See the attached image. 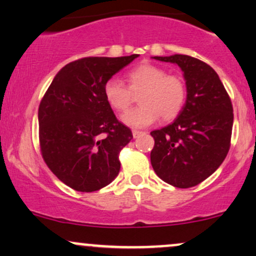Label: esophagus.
<instances>
[{"label":"esophagus","instance_id":"34e87169","mask_svg":"<svg viewBox=\"0 0 256 256\" xmlns=\"http://www.w3.org/2000/svg\"><path fill=\"white\" fill-rule=\"evenodd\" d=\"M144 134V132H140V130H133V136L136 138H138L140 136V135H142Z\"/></svg>","mask_w":256,"mask_h":256}]
</instances>
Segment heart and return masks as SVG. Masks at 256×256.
<instances>
[{
    "label": "heart",
    "mask_w": 256,
    "mask_h": 256,
    "mask_svg": "<svg viewBox=\"0 0 256 256\" xmlns=\"http://www.w3.org/2000/svg\"><path fill=\"white\" fill-rule=\"evenodd\" d=\"M128 86L118 78H110L103 86L106 100L116 112H126L138 94V108L122 115V122L132 128H144L159 118H174L186 98L185 82L178 74H167L160 66L142 62L127 74Z\"/></svg>",
    "instance_id": "obj_1"
}]
</instances>
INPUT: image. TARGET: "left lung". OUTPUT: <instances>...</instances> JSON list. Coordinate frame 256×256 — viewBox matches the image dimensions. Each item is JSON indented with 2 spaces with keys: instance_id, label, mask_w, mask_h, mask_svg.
Returning <instances> with one entry per match:
<instances>
[{
  "instance_id": "obj_1",
  "label": "left lung",
  "mask_w": 256,
  "mask_h": 256,
  "mask_svg": "<svg viewBox=\"0 0 256 256\" xmlns=\"http://www.w3.org/2000/svg\"><path fill=\"white\" fill-rule=\"evenodd\" d=\"M184 72L186 102L171 124L153 130L150 162L167 184L179 188L198 185L223 162L230 148L232 100L216 71L185 54L154 56Z\"/></svg>"
}]
</instances>
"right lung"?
<instances>
[{
  "label": "right lung",
  "mask_w": 256,
  "mask_h": 256,
  "mask_svg": "<svg viewBox=\"0 0 256 256\" xmlns=\"http://www.w3.org/2000/svg\"><path fill=\"white\" fill-rule=\"evenodd\" d=\"M138 56L72 62L56 74L41 100V154L53 174L76 191H97L118 174V154L133 134L116 118L103 86Z\"/></svg>",
  "instance_id": "obj_1"
}]
</instances>
